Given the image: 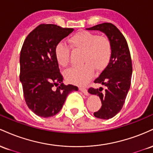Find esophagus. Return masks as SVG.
<instances>
[{"label":"esophagus","instance_id":"1","mask_svg":"<svg viewBox=\"0 0 153 153\" xmlns=\"http://www.w3.org/2000/svg\"><path fill=\"white\" fill-rule=\"evenodd\" d=\"M80 91H81V92L83 93L84 94L86 95V96H88V90L85 88H80Z\"/></svg>","mask_w":153,"mask_h":153}]
</instances>
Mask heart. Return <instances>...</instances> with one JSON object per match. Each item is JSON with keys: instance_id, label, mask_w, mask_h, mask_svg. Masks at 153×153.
I'll return each instance as SVG.
<instances>
[{"instance_id": "heart-1", "label": "heart", "mask_w": 153, "mask_h": 153, "mask_svg": "<svg viewBox=\"0 0 153 153\" xmlns=\"http://www.w3.org/2000/svg\"><path fill=\"white\" fill-rule=\"evenodd\" d=\"M72 48L83 52L80 66L73 67L65 72V78L69 82L78 85H85L94 73L103 71L109 63L113 53L111 40L106 36H99L94 33L81 31L69 39ZM57 62L60 66L66 67L70 62L71 48L64 43L57 44L54 50Z\"/></svg>"}]
</instances>
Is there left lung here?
<instances>
[{
  "label": "left lung",
  "mask_w": 153,
  "mask_h": 153,
  "mask_svg": "<svg viewBox=\"0 0 153 153\" xmlns=\"http://www.w3.org/2000/svg\"><path fill=\"white\" fill-rule=\"evenodd\" d=\"M87 30H97L104 33L111 42L113 53L109 63L96 80L95 83L104 86L90 88L88 93L96 95L101 101V108L94 112L99 119H108L117 115L122 109L128 91L130 88L132 65L129 47L121 31L111 23H103Z\"/></svg>",
  "instance_id": "obj_1"
}]
</instances>
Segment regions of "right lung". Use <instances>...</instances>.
<instances>
[{
    "label": "right lung",
    "mask_w": 153,
    "mask_h": 153,
    "mask_svg": "<svg viewBox=\"0 0 153 153\" xmlns=\"http://www.w3.org/2000/svg\"><path fill=\"white\" fill-rule=\"evenodd\" d=\"M73 30L55 24H40L23 44L20 81L26 104L39 117L47 118L57 114L68 94L78 90L75 85L63 84L54 55L57 44Z\"/></svg>",
    "instance_id": "obj_1"
}]
</instances>
